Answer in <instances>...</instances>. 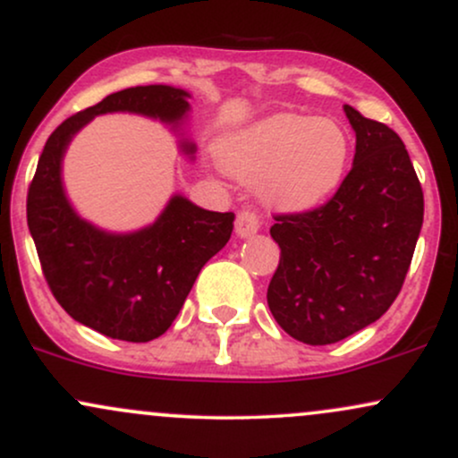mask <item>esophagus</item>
<instances>
[{
	"label": "esophagus",
	"mask_w": 458,
	"mask_h": 458,
	"mask_svg": "<svg viewBox=\"0 0 458 458\" xmlns=\"http://www.w3.org/2000/svg\"><path fill=\"white\" fill-rule=\"evenodd\" d=\"M236 236L241 239H247V236H254L260 230V215L256 211H241L236 215V224H234Z\"/></svg>",
	"instance_id": "1"
}]
</instances>
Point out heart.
<instances>
[{"instance_id": "b5f03b06", "label": "heart", "mask_w": 458, "mask_h": 458, "mask_svg": "<svg viewBox=\"0 0 458 458\" xmlns=\"http://www.w3.org/2000/svg\"><path fill=\"white\" fill-rule=\"evenodd\" d=\"M228 167L245 178H260L262 196L288 211H310L343 185L351 138L334 120L301 114H276L222 146Z\"/></svg>"}]
</instances>
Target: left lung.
<instances>
[{"instance_id":"1","label":"left lung","mask_w":458,"mask_h":458,"mask_svg":"<svg viewBox=\"0 0 458 458\" xmlns=\"http://www.w3.org/2000/svg\"><path fill=\"white\" fill-rule=\"evenodd\" d=\"M353 167L323 207L276 215L280 265L273 318L303 344H334L381 318L401 293L424 219V193L403 140L351 105Z\"/></svg>"}]
</instances>
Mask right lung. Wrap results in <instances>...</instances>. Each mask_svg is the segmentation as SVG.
<instances>
[{"instance_id": "add662e5", "label": "right lung", "mask_w": 458, "mask_h": 458, "mask_svg": "<svg viewBox=\"0 0 458 458\" xmlns=\"http://www.w3.org/2000/svg\"><path fill=\"white\" fill-rule=\"evenodd\" d=\"M189 94L172 86H135L105 97L47 140L28 191V225L51 293L77 323L127 343H148L178 317L199 269L228 243L234 213L204 211L174 196L155 224L114 234L75 213L62 185L72 135L98 114L131 112L178 124ZM181 148L191 157L193 141Z\"/></svg>"}]
</instances>
